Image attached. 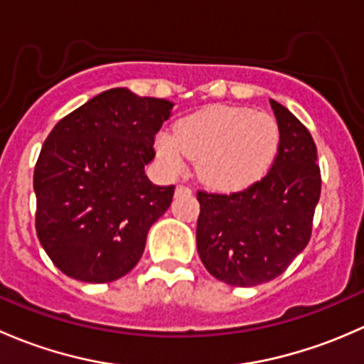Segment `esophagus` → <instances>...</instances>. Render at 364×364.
I'll use <instances>...</instances> for the list:
<instances>
[{
	"label": "esophagus",
	"instance_id": "esophagus-1",
	"mask_svg": "<svg viewBox=\"0 0 364 364\" xmlns=\"http://www.w3.org/2000/svg\"><path fill=\"white\" fill-rule=\"evenodd\" d=\"M192 193V188L185 185H178L176 186V196H190Z\"/></svg>",
	"mask_w": 364,
	"mask_h": 364
}]
</instances>
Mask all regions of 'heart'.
I'll return each mask as SVG.
<instances>
[{
    "instance_id": "heart-1",
    "label": "heart",
    "mask_w": 364,
    "mask_h": 364,
    "mask_svg": "<svg viewBox=\"0 0 364 364\" xmlns=\"http://www.w3.org/2000/svg\"><path fill=\"white\" fill-rule=\"evenodd\" d=\"M280 132L269 114L247 107H209L159 137L160 156L181 168L186 156L208 185L240 190L262 178L278 151Z\"/></svg>"
}]
</instances>
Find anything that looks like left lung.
<instances>
[{
	"label": "left lung",
	"mask_w": 364,
	"mask_h": 364,
	"mask_svg": "<svg viewBox=\"0 0 364 364\" xmlns=\"http://www.w3.org/2000/svg\"><path fill=\"white\" fill-rule=\"evenodd\" d=\"M269 102L280 142L266 176L237 192H197V252L213 277L236 287L266 284L287 269L310 241L321 197L311 134L289 109Z\"/></svg>",
	"instance_id": "8db88e82"
}]
</instances>
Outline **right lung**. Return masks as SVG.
Segmentation results:
<instances>
[{"label":"right lung","instance_id":"obj_1","mask_svg":"<svg viewBox=\"0 0 364 364\" xmlns=\"http://www.w3.org/2000/svg\"><path fill=\"white\" fill-rule=\"evenodd\" d=\"M171 109L164 98L114 87L47 135L33 174L35 227L61 273L107 284L139 262L149 227L174 196V185H153L144 172Z\"/></svg>","mask_w":364,"mask_h":364}]
</instances>
